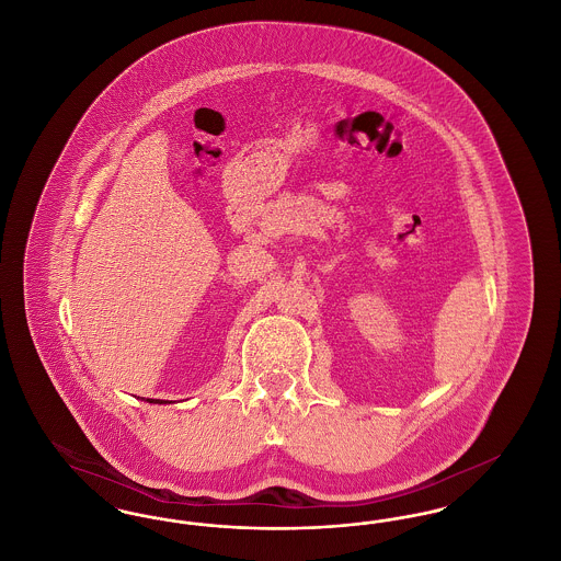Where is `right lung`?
<instances>
[{
	"label": "right lung",
	"instance_id": "1",
	"mask_svg": "<svg viewBox=\"0 0 561 561\" xmlns=\"http://www.w3.org/2000/svg\"><path fill=\"white\" fill-rule=\"evenodd\" d=\"M149 401V403H168V401H163V400H147Z\"/></svg>",
	"mask_w": 561,
	"mask_h": 561
}]
</instances>
